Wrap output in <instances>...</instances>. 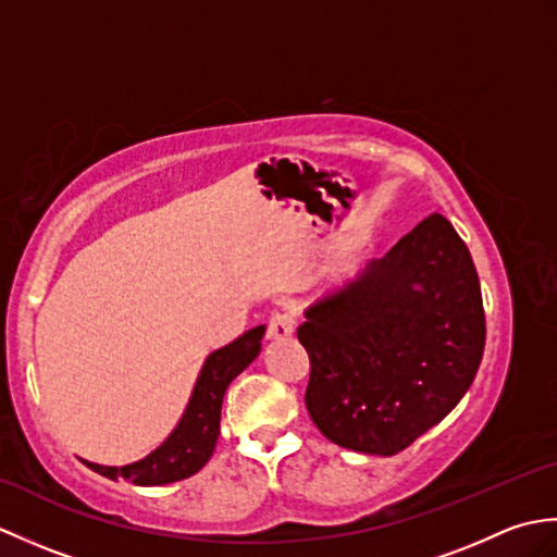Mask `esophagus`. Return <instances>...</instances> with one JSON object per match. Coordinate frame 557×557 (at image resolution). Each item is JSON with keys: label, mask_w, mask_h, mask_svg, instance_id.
Segmentation results:
<instances>
[{"label": "esophagus", "mask_w": 557, "mask_h": 557, "mask_svg": "<svg viewBox=\"0 0 557 557\" xmlns=\"http://www.w3.org/2000/svg\"><path fill=\"white\" fill-rule=\"evenodd\" d=\"M294 333V315L287 311H277L270 315L268 321V337L270 339H282Z\"/></svg>", "instance_id": "1"}]
</instances>
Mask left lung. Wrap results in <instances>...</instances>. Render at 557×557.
Returning a JSON list of instances; mask_svg holds the SVG:
<instances>
[{
  "instance_id": "1",
  "label": "left lung",
  "mask_w": 557,
  "mask_h": 557,
  "mask_svg": "<svg viewBox=\"0 0 557 557\" xmlns=\"http://www.w3.org/2000/svg\"><path fill=\"white\" fill-rule=\"evenodd\" d=\"M304 315L306 409L327 441L366 455H397L443 421L486 345L474 260L437 212Z\"/></svg>"
}]
</instances>
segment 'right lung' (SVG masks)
Returning <instances> with one entry per match:
<instances>
[{"label":"right lung","mask_w":557,"mask_h":557,"mask_svg":"<svg viewBox=\"0 0 557 557\" xmlns=\"http://www.w3.org/2000/svg\"><path fill=\"white\" fill-rule=\"evenodd\" d=\"M265 335V325L248 330L236 337L232 345L212 351L196 381V387L188 399L184 417L176 429L168 435L158 449L144 459L126 467H104L83 459V465L98 471L100 476L112 481L124 479L136 486H164L194 476L206 467L220 435V411L222 399L230 383L251 363L260 351V339Z\"/></svg>","instance_id":"right-lung-1"}]
</instances>
